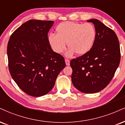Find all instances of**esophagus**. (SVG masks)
<instances>
[{
	"label": "esophagus",
	"instance_id": "obj_1",
	"mask_svg": "<svg viewBox=\"0 0 125 125\" xmlns=\"http://www.w3.org/2000/svg\"><path fill=\"white\" fill-rule=\"evenodd\" d=\"M65 62L67 66L70 65V61H69V59H65Z\"/></svg>",
	"mask_w": 125,
	"mask_h": 125
}]
</instances>
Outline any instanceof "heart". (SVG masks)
<instances>
[{
    "label": "heart",
    "mask_w": 125,
    "mask_h": 125,
    "mask_svg": "<svg viewBox=\"0 0 125 125\" xmlns=\"http://www.w3.org/2000/svg\"><path fill=\"white\" fill-rule=\"evenodd\" d=\"M56 34H49V43L54 52L61 53L66 49L67 42L69 49L67 56L76 53L79 55L87 53L94 46L97 31L91 23L66 21L59 24L56 28Z\"/></svg>",
    "instance_id": "heart-1"
}]
</instances>
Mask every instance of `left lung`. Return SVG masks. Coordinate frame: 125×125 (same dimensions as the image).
<instances>
[{"instance_id": "left-lung-1", "label": "left lung", "mask_w": 125, "mask_h": 125, "mask_svg": "<svg viewBox=\"0 0 125 125\" xmlns=\"http://www.w3.org/2000/svg\"><path fill=\"white\" fill-rule=\"evenodd\" d=\"M93 22L97 38L89 52L70 61L72 82L81 92L92 94L101 91L113 78L121 61L119 42L115 32L97 19Z\"/></svg>"}]
</instances>
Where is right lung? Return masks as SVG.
<instances>
[{
    "label": "right lung",
    "instance_id": "1",
    "mask_svg": "<svg viewBox=\"0 0 125 125\" xmlns=\"http://www.w3.org/2000/svg\"><path fill=\"white\" fill-rule=\"evenodd\" d=\"M53 22L28 21L13 32L7 44L10 74L20 88L32 97L49 93L66 66L64 58L52 51L48 41Z\"/></svg>",
    "mask_w": 125,
    "mask_h": 125
}]
</instances>
